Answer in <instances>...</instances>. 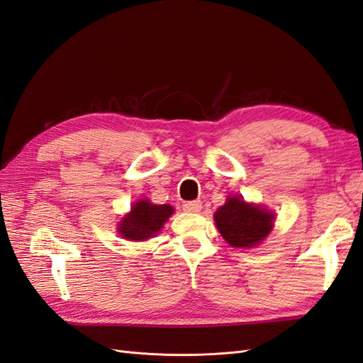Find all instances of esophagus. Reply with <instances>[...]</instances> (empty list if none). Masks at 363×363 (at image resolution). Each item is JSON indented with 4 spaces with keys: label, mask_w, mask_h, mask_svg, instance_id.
Instances as JSON below:
<instances>
[{
    "label": "esophagus",
    "mask_w": 363,
    "mask_h": 363,
    "mask_svg": "<svg viewBox=\"0 0 363 363\" xmlns=\"http://www.w3.org/2000/svg\"><path fill=\"white\" fill-rule=\"evenodd\" d=\"M201 207H203V203L200 201V200H195V201H186L184 204H183V208L186 212H191V213H196V212H200L201 211Z\"/></svg>",
    "instance_id": "esophagus-1"
}]
</instances>
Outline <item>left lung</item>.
Instances as JSON below:
<instances>
[{"mask_svg":"<svg viewBox=\"0 0 363 363\" xmlns=\"http://www.w3.org/2000/svg\"><path fill=\"white\" fill-rule=\"evenodd\" d=\"M218 232L236 248H252L265 239L274 227V215L262 206L248 204L242 196H228L213 215Z\"/></svg>","mask_w":363,"mask_h":363,"instance_id":"obj_1","label":"left lung"}]
</instances>
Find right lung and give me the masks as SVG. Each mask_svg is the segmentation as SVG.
Here are the masks:
<instances>
[{
    "label": "right lung",
    "mask_w": 363,
    "mask_h": 363,
    "mask_svg": "<svg viewBox=\"0 0 363 363\" xmlns=\"http://www.w3.org/2000/svg\"><path fill=\"white\" fill-rule=\"evenodd\" d=\"M174 213V207L169 204H152L150 200H139L131 211L121 219L118 233L128 240H147L157 235L163 224Z\"/></svg>",
    "instance_id": "obj_1"
}]
</instances>
